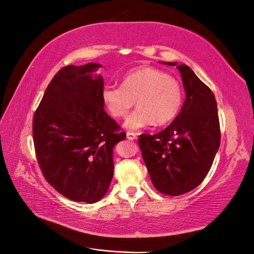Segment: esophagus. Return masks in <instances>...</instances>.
Instances as JSON below:
<instances>
[{
	"label": "esophagus",
	"mask_w": 254,
	"mask_h": 254,
	"mask_svg": "<svg viewBox=\"0 0 254 254\" xmlns=\"http://www.w3.org/2000/svg\"><path fill=\"white\" fill-rule=\"evenodd\" d=\"M126 137L128 140H130V141H133V140L137 139V134L133 133V132H127Z\"/></svg>",
	"instance_id": "34e87169"
}]
</instances>
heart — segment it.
Masks as SVG:
<instances>
[{
  "label": "heart",
  "instance_id": "heart-1",
  "mask_svg": "<svg viewBox=\"0 0 254 254\" xmlns=\"http://www.w3.org/2000/svg\"><path fill=\"white\" fill-rule=\"evenodd\" d=\"M102 100L117 118L125 117L136 100L138 109L124 124V127L134 131L154 122L157 125L172 122L182 108L183 91L178 81L166 72L141 66L124 75L122 87H104Z\"/></svg>",
  "mask_w": 254,
  "mask_h": 254
}]
</instances>
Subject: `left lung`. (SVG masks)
<instances>
[{
  "label": "left lung",
  "instance_id": "obj_1",
  "mask_svg": "<svg viewBox=\"0 0 254 254\" xmlns=\"http://www.w3.org/2000/svg\"><path fill=\"white\" fill-rule=\"evenodd\" d=\"M177 66L186 99L179 114L164 130L141 134L139 146L150 178L160 192L187 193L203 182L221 143L217 104L211 89L186 64Z\"/></svg>",
  "mask_w": 254,
  "mask_h": 254
}]
</instances>
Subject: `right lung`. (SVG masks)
<instances>
[{"label": "right lung", "mask_w": 254, "mask_h": 254, "mask_svg": "<svg viewBox=\"0 0 254 254\" xmlns=\"http://www.w3.org/2000/svg\"><path fill=\"white\" fill-rule=\"evenodd\" d=\"M102 65L63 67L43 94L32 134L42 174L76 202L95 203L108 192L114 172L113 150L126 133L104 111Z\"/></svg>", "instance_id": "add662e5"}]
</instances>
